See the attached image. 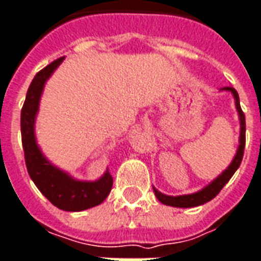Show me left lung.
Instances as JSON below:
<instances>
[{
    "mask_svg": "<svg viewBox=\"0 0 261 261\" xmlns=\"http://www.w3.org/2000/svg\"><path fill=\"white\" fill-rule=\"evenodd\" d=\"M223 91H229L233 95V99H235V106H237V111H238L239 116V123H241V133H239V146L238 150H237V155L233 156L231 165L224 170L223 173L217 177L216 179H213L209 185H206L204 188H202L198 192L190 195H179V196H169V195H165L159 192L153 187V192H155L156 198L159 202H162L163 204H167V206H173V207H195V206H200V204L209 202L213 198H216L219 192L223 190V187L229 181V178L232 177L233 173L238 170V167L241 166V162H242V158H244V149H245V133H246V123H245V115L242 109H241V105H239V95L235 88L232 87H224L221 88Z\"/></svg>",
    "mask_w": 261,
    "mask_h": 261,
    "instance_id": "1",
    "label": "left lung"
}]
</instances>
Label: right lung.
I'll use <instances>...</instances> for the list:
<instances>
[{
	"mask_svg": "<svg viewBox=\"0 0 261 261\" xmlns=\"http://www.w3.org/2000/svg\"><path fill=\"white\" fill-rule=\"evenodd\" d=\"M65 58H59L40 70L33 79L26 94L20 113V131L24 150V160L29 175L41 192L54 206L66 212H82L101 204L111 192L113 178L109 170L96 181H79L58 169L42 155L38 148L34 133L40 98L47 80Z\"/></svg>",
	"mask_w": 261,
	"mask_h": 261,
	"instance_id": "right-lung-1",
	"label": "right lung"
}]
</instances>
